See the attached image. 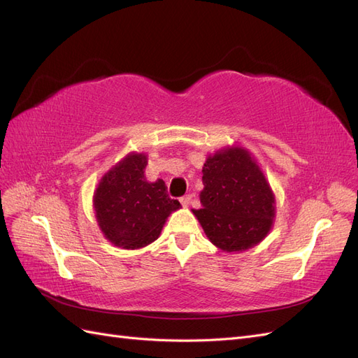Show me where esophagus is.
Here are the masks:
<instances>
[{"instance_id": "obj_1", "label": "esophagus", "mask_w": 358, "mask_h": 358, "mask_svg": "<svg viewBox=\"0 0 358 358\" xmlns=\"http://www.w3.org/2000/svg\"><path fill=\"white\" fill-rule=\"evenodd\" d=\"M189 203H191V196H185V197L180 199V204L183 206V208H187Z\"/></svg>"}]
</instances>
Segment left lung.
<instances>
[{
  "label": "left lung",
  "instance_id": "1",
  "mask_svg": "<svg viewBox=\"0 0 358 358\" xmlns=\"http://www.w3.org/2000/svg\"><path fill=\"white\" fill-rule=\"evenodd\" d=\"M201 173V209L192 213L208 239L234 254L262 243L276 218V197L251 150L224 146L208 155Z\"/></svg>",
  "mask_w": 358,
  "mask_h": 358
}]
</instances>
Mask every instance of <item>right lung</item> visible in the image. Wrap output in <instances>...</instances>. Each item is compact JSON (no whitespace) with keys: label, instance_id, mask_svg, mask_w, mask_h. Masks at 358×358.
<instances>
[{"label":"right lung","instance_id":"1","mask_svg":"<svg viewBox=\"0 0 358 358\" xmlns=\"http://www.w3.org/2000/svg\"><path fill=\"white\" fill-rule=\"evenodd\" d=\"M148 154L129 152L107 170L92 197L95 220L113 246L140 249L155 242L180 203L169 197L166 182L145 176Z\"/></svg>","mask_w":358,"mask_h":358}]
</instances>
